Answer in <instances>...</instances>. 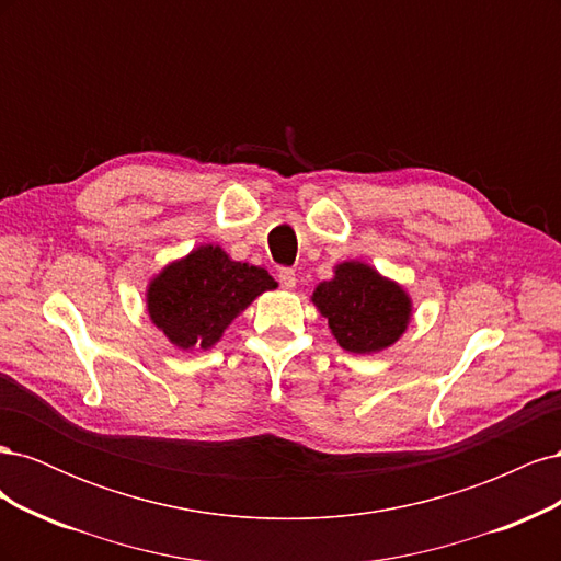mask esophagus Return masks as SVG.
Masks as SVG:
<instances>
[{"instance_id":"obj_1","label":"esophagus","mask_w":561,"mask_h":561,"mask_svg":"<svg viewBox=\"0 0 561 561\" xmlns=\"http://www.w3.org/2000/svg\"><path fill=\"white\" fill-rule=\"evenodd\" d=\"M278 283H280L283 290H295L297 274H295L293 268H280V271H278Z\"/></svg>"}]
</instances>
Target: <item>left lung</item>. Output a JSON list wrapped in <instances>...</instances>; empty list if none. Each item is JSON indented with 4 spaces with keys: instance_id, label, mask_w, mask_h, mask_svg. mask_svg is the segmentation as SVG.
Masks as SVG:
<instances>
[{
    "instance_id": "8db88e82",
    "label": "left lung",
    "mask_w": 561,
    "mask_h": 561,
    "mask_svg": "<svg viewBox=\"0 0 561 561\" xmlns=\"http://www.w3.org/2000/svg\"><path fill=\"white\" fill-rule=\"evenodd\" d=\"M313 307L328 318L336 344L351 353H379L393 346L412 320V297L375 266L348 260L316 285Z\"/></svg>"
}]
</instances>
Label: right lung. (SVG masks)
Listing matches in <instances>:
<instances>
[{
  "label": "right lung",
  "mask_w": 561,
  "mask_h": 561,
  "mask_svg": "<svg viewBox=\"0 0 561 561\" xmlns=\"http://www.w3.org/2000/svg\"><path fill=\"white\" fill-rule=\"evenodd\" d=\"M278 283L262 266L236 262L213 243L165 264L147 285L149 320L182 351H208L236 316Z\"/></svg>",
  "instance_id": "1"
}]
</instances>
